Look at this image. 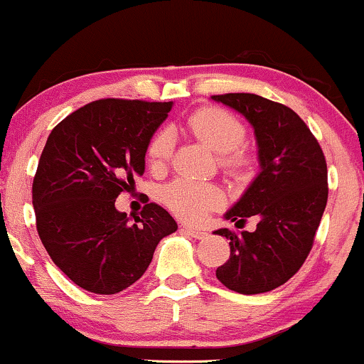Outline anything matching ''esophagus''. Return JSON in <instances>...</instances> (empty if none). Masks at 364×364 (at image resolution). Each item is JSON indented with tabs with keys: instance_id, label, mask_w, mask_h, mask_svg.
Listing matches in <instances>:
<instances>
[{
	"instance_id": "esophagus-1",
	"label": "esophagus",
	"mask_w": 364,
	"mask_h": 364,
	"mask_svg": "<svg viewBox=\"0 0 364 364\" xmlns=\"http://www.w3.org/2000/svg\"><path fill=\"white\" fill-rule=\"evenodd\" d=\"M181 230L185 232V234L191 235V237H195V239H203L205 235H207V232H205V230L195 229V227H190V225H183Z\"/></svg>"
}]
</instances>
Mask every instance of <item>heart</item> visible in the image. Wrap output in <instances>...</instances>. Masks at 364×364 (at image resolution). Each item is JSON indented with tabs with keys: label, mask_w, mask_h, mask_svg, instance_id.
Here are the masks:
<instances>
[{
	"label": "heart",
	"mask_w": 364,
	"mask_h": 364,
	"mask_svg": "<svg viewBox=\"0 0 364 364\" xmlns=\"http://www.w3.org/2000/svg\"><path fill=\"white\" fill-rule=\"evenodd\" d=\"M183 129L220 152L225 173L237 176L254 164V154L242 146L247 129L234 113L218 107L196 108L183 120ZM174 154V135L161 129L147 144V163L152 169H163ZM163 201L174 215L185 220H200L208 212L224 205V195L217 186L191 179H174L163 190Z\"/></svg>",
	"instance_id": "obj_1"
}]
</instances>
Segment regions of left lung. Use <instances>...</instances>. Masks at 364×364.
<instances>
[{
  "mask_svg": "<svg viewBox=\"0 0 364 364\" xmlns=\"http://www.w3.org/2000/svg\"><path fill=\"white\" fill-rule=\"evenodd\" d=\"M212 98L251 122L262 168L225 215L239 229L256 217V230L215 232L230 240V256L217 268V278L242 295L271 291L299 273L312 251L329 195L326 156L307 124L287 105L252 93Z\"/></svg>",
  "mask_w": 364,
  "mask_h": 364,
  "instance_id": "obj_1",
  "label": "left lung"
}]
</instances>
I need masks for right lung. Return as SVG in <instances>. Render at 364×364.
<instances>
[{
	"label": "right lung",
	"instance_id": "add662e5",
	"mask_svg": "<svg viewBox=\"0 0 364 364\" xmlns=\"http://www.w3.org/2000/svg\"><path fill=\"white\" fill-rule=\"evenodd\" d=\"M173 103L103 98L73 112L47 139L32 185L35 225L50 259L77 287L115 295L146 273L178 229L157 203L129 222L115 208L144 174L147 144Z\"/></svg>",
	"mask_w": 364,
	"mask_h": 364
}]
</instances>
